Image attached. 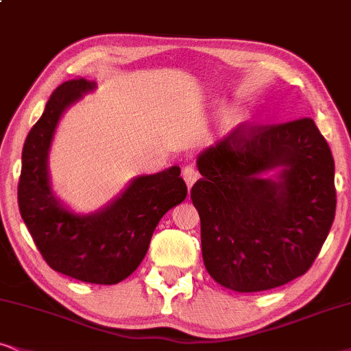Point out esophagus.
I'll return each instance as SVG.
<instances>
[{
    "mask_svg": "<svg viewBox=\"0 0 351 351\" xmlns=\"http://www.w3.org/2000/svg\"><path fill=\"white\" fill-rule=\"evenodd\" d=\"M181 175H183V180L186 181V184H188V188H191V186L196 183L197 178H199V173H197V170L193 165L184 167L183 168V173H181Z\"/></svg>",
    "mask_w": 351,
    "mask_h": 351,
    "instance_id": "obj_1",
    "label": "esophagus"
}]
</instances>
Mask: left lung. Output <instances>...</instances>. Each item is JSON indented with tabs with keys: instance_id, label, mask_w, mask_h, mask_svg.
<instances>
[{
	"instance_id": "obj_1",
	"label": "left lung",
	"mask_w": 351,
	"mask_h": 351,
	"mask_svg": "<svg viewBox=\"0 0 351 351\" xmlns=\"http://www.w3.org/2000/svg\"><path fill=\"white\" fill-rule=\"evenodd\" d=\"M282 166L279 181L259 177ZM191 199L207 272L230 290L277 288L306 274L335 217L334 157L311 118L239 126L199 155Z\"/></svg>"
}]
</instances>
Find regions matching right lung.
Segmentation results:
<instances>
[{"label":"right lung","instance_id":"right-lung-1","mask_svg":"<svg viewBox=\"0 0 351 351\" xmlns=\"http://www.w3.org/2000/svg\"><path fill=\"white\" fill-rule=\"evenodd\" d=\"M95 82L71 79L47 101L22 149L17 202L21 217L45 263L76 280L114 285L134 272L149 250L154 230L188 188L180 167L136 178L117 201L92 215H76L53 196L47 157L60 117Z\"/></svg>","mask_w":351,"mask_h":351}]
</instances>
